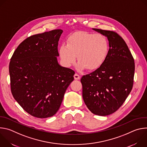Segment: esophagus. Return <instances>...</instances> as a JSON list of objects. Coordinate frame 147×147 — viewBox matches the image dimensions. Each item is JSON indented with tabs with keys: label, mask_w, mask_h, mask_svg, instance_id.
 I'll return each mask as SVG.
<instances>
[{
	"label": "esophagus",
	"mask_w": 147,
	"mask_h": 147,
	"mask_svg": "<svg viewBox=\"0 0 147 147\" xmlns=\"http://www.w3.org/2000/svg\"><path fill=\"white\" fill-rule=\"evenodd\" d=\"M74 78L75 80H79L80 78V77L79 75H78L77 74H75L74 75Z\"/></svg>",
	"instance_id": "1"
}]
</instances>
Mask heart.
Masks as SVG:
<instances>
[{
  "label": "heart",
  "mask_w": 147,
  "mask_h": 147,
  "mask_svg": "<svg viewBox=\"0 0 147 147\" xmlns=\"http://www.w3.org/2000/svg\"><path fill=\"white\" fill-rule=\"evenodd\" d=\"M109 52L107 38L100 34H94L86 31L77 32L59 48L60 59L66 66L70 67L78 61L77 69L90 71L99 69L105 61Z\"/></svg>",
  "instance_id": "1"
}]
</instances>
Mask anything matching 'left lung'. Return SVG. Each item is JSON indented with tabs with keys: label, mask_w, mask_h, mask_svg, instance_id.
<instances>
[{
	"label": "left lung",
	"mask_w": 147,
	"mask_h": 147,
	"mask_svg": "<svg viewBox=\"0 0 147 147\" xmlns=\"http://www.w3.org/2000/svg\"><path fill=\"white\" fill-rule=\"evenodd\" d=\"M92 30L107 38L109 49L101 67L82 77V98L92 113L105 116L115 112L130 94L133 85L134 61L127 44L117 33Z\"/></svg>",
	"instance_id": "left-lung-1"
}]
</instances>
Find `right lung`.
<instances>
[{
    "label": "right lung",
    "mask_w": 147,
    "mask_h": 147,
    "mask_svg": "<svg viewBox=\"0 0 147 147\" xmlns=\"http://www.w3.org/2000/svg\"><path fill=\"white\" fill-rule=\"evenodd\" d=\"M58 29L31 36L14 51L9 65L12 95L28 113L38 118L53 116L59 109L74 71L61 66Z\"/></svg>",
    "instance_id": "obj_1"
}]
</instances>
